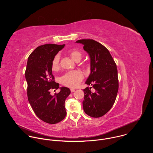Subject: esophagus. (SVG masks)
<instances>
[{
    "label": "esophagus",
    "instance_id": "34e87169",
    "mask_svg": "<svg viewBox=\"0 0 153 153\" xmlns=\"http://www.w3.org/2000/svg\"><path fill=\"white\" fill-rule=\"evenodd\" d=\"M71 89V92H75V89H74V88H71L70 89Z\"/></svg>",
    "mask_w": 153,
    "mask_h": 153
}]
</instances>
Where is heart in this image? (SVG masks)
<instances>
[{
	"label": "heart",
	"instance_id": "1",
	"mask_svg": "<svg viewBox=\"0 0 153 153\" xmlns=\"http://www.w3.org/2000/svg\"><path fill=\"white\" fill-rule=\"evenodd\" d=\"M69 54L76 62L79 61L82 56V53L79 51L75 49H71L69 51ZM59 55H56L52 62V68L53 70L56 71L59 69ZM82 78L83 75L81 72L77 70H74L66 72L60 78V81L61 83L65 86L69 87H75L80 83Z\"/></svg>",
	"mask_w": 153,
	"mask_h": 153
}]
</instances>
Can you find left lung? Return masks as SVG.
Segmentation results:
<instances>
[{
    "instance_id": "1",
    "label": "left lung",
    "mask_w": 153,
    "mask_h": 153,
    "mask_svg": "<svg viewBox=\"0 0 153 153\" xmlns=\"http://www.w3.org/2000/svg\"><path fill=\"white\" fill-rule=\"evenodd\" d=\"M76 42L84 45L91 59V74L84 92L83 108L88 115L99 118L104 115L113 106L118 91V77L116 64L109 51L93 39H81ZM95 89L91 91V88Z\"/></svg>"
}]
</instances>
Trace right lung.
<instances>
[{"instance_id":"obj_1","label":"right lung","mask_w":153,"mask_h":153,"mask_svg":"<svg viewBox=\"0 0 153 153\" xmlns=\"http://www.w3.org/2000/svg\"><path fill=\"white\" fill-rule=\"evenodd\" d=\"M64 46L49 44L37 47L29 55L25 71L29 102L39 118L51 124L65 118V101L71 93L68 88L64 87L60 88L59 92L51 95L52 89L59 88L54 81L52 62Z\"/></svg>"}]
</instances>
